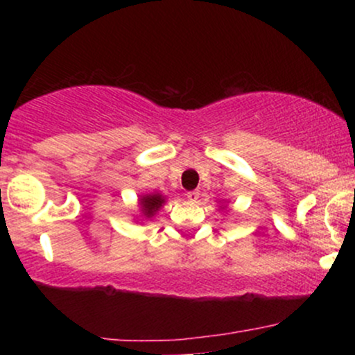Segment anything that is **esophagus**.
Segmentation results:
<instances>
[{"mask_svg": "<svg viewBox=\"0 0 355 355\" xmlns=\"http://www.w3.org/2000/svg\"><path fill=\"white\" fill-rule=\"evenodd\" d=\"M198 197H200V193H198L197 190H191V191H189V193H187V198H189L190 202H197Z\"/></svg>", "mask_w": 355, "mask_h": 355, "instance_id": "34e87169", "label": "esophagus"}]
</instances>
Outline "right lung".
<instances>
[{
	"mask_svg": "<svg viewBox=\"0 0 355 355\" xmlns=\"http://www.w3.org/2000/svg\"><path fill=\"white\" fill-rule=\"evenodd\" d=\"M165 202V198L162 195H146V197L141 198V210L146 217H152V215L162 207V203Z\"/></svg>",
	"mask_w": 355,
	"mask_h": 355,
	"instance_id": "add662e5",
	"label": "right lung"
}]
</instances>
